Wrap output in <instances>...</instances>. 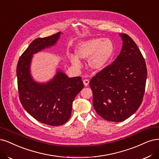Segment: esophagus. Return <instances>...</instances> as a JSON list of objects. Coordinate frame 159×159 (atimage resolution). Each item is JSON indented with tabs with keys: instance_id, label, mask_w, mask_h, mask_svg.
Wrapping results in <instances>:
<instances>
[{
	"instance_id": "1",
	"label": "esophagus",
	"mask_w": 159,
	"mask_h": 159,
	"mask_svg": "<svg viewBox=\"0 0 159 159\" xmlns=\"http://www.w3.org/2000/svg\"><path fill=\"white\" fill-rule=\"evenodd\" d=\"M83 82H84V84L85 86H87V85H88L89 83V80L85 79V80H84Z\"/></svg>"
}]
</instances>
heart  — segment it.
Segmentation results:
<instances>
[{"label":"heart","mask_w":159,"mask_h":159,"mask_svg":"<svg viewBox=\"0 0 159 159\" xmlns=\"http://www.w3.org/2000/svg\"><path fill=\"white\" fill-rule=\"evenodd\" d=\"M114 51V44L108 39L98 37L78 43L75 48V54L78 58L89 60L90 67L94 70H101L106 66L111 59ZM74 55H71V62L80 68L81 62Z\"/></svg>","instance_id":"1"}]
</instances>
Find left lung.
Returning <instances> with one entry per match:
<instances>
[{
  "instance_id": "1",
  "label": "left lung",
  "mask_w": 159,
  "mask_h": 159,
  "mask_svg": "<svg viewBox=\"0 0 159 159\" xmlns=\"http://www.w3.org/2000/svg\"><path fill=\"white\" fill-rule=\"evenodd\" d=\"M120 35L123 45L119 55L89 82L95 111L116 122L128 118L139 108L147 75L145 59L135 43L127 34Z\"/></svg>"
}]
</instances>
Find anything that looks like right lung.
Wrapping results in <instances>:
<instances>
[{"label":"right lung","mask_w":159,"mask_h":159,"mask_svg":"<svg viewBox=\"0 0 159 159\" xmlns=\"http://www.w3.org/2000/svg\"><path fill=\"white\" fill-rule=\"evenodd\" d=\"M61 32L33 41L21 54L16 68L20 102L37 121L52 126L66 122L71 116L75 96L84 88L80 77L68 78L61 70L46 84L35 81L30 74L33 54L54 45Z\"/></svg>","instance_id":"1"}]
</instances>
